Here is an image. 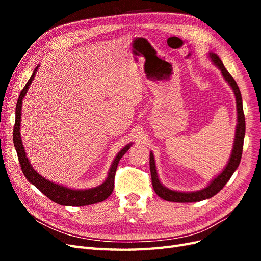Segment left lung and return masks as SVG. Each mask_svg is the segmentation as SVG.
I'll list each match as a JSON object with an SVG mask.
<instances>
[{
  "label": "left lung",
  "instance_id": "1",
  "mask_svg": "<svg viewBox=\"0 0 261 261\" xmlns=\"http://www.w3.org/2000/svg\"><path fill=\"white\" fill-rule=\"evenodd\" d=\"M211 62L213 65H216L220 70L221 74H222L225 82L230 85L232 88L234 96L236 99V111H238V124H236L235 128V137H234V143H233V149L231 152V156L228 159L224 169L221 171L219 174L213 177L210 183L200 191L196 192H178V191H172V189L165 187L159 179L155 167V161H154V155L152 151H150V172H151V181L152 186L155 194L160 197V198L173 201V202H196V201H201L204 199H209L211 197L217 195L221 189L224 187V185L227 183L228 179L231 178L233 173L239 168L242 152H243V145H244V137H245V116L243 111V100H242V94L240 91V88L238 84L234 81V78L227 72L226 68L224 67L222 61L216 53L209 52L208 53Z\"/></svg>",
  "mask_w": 261,
  "mask_h": 261
}]
</instances>
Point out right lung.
Wrapping results in <instances>:
<instances>
[{
	"instance_id": "right-lung-1",
	"label": "right lung",
	"mask_w": 261,
	"mask_h": 261,
	"mask_svg": "<svg viewBox=\"0 0 261 261\" xmlns=\"http://www.w3.org/2000/svg\"><path fill=\"white\" fill-rule=\"evenodd\" d=\"M38 65L33 75L29 78L26 86L23 87L21 90L19 98L17 100L16 105V112H15V126L13 132V141L15 149H16L17 156L19 160V164L23 175L30 181L31 184L35 185L39 191L44 194L49 199L57 202L62 206H72V207H82V206H88V204H93L97 202H101L106 200L108 197L112 194L113 187H114V176L117 169L118 162H120L121 158L128 151V149L132 147L133 143L126 145L120 152L116 154L114 160L109 169L107 178L102 184L99 186L88 188V189H75L69 188L67 186L61 185L58 183H54L49 179L44 178L39 173L31 167V164L26 155L25 148H23L21 136H20V122H21V107H22V100L25 98L26 93L29 89V86L33 83L34 78L36 76L37 70L39 68Z\"/></svg>"
}]
</instances>
